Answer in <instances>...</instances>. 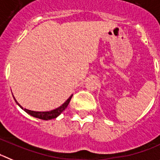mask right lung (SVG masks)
Returning <instances> with one entry per match:
<instances>
[{"mask_svg":"<svg viewBox=\"0 0 160 160\" xmlns=\"http://www.w3.org/2000/svg\"><path fill=\"white\" fill-rule=\"evenodd\" d=\"M72 97V95L71 96H70L69 98H68V99H67V100L65 101V102H64L62 106H61V107H58V108L55 109V110H50V111H45V112L33 111V110H28V109H25V108L23 109L21 106L18 103V102L16 100V98H15L14 96H13V98H14V99H15V101H16V103L19 106V107L23 109V110H24L26 113H28V114L31 115L32 117L37 118H39V119H42V120H50V119L56 118L58 116H59L60 114H62V112H63L64 110L66 109V107H68V103H69L70 100H71Z\"/></svg>","mask_w":160,"mask_h":160,"instance_id":"add662e5","label":"right lung"}]
</instances>
